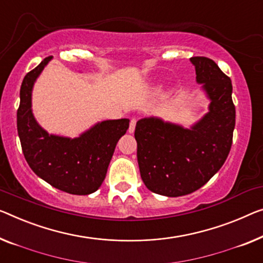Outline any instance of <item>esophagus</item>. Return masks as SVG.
Here are the masks:
<instances>
[{"mask_svg":"<svg viewBox=\"0 0 263 263\" xmlns=\"http://www.w3.org/2000/svg\"><path fill=\"white\" fill-rule=\"evenodd\" d=\"M136 124H137V120H136L135 118L130 120V126H128V132H130V133H133V132H135Z\"/></svg>","mask_w":263,"mask_h":263,"instance_id":"34e87169","label":"esophagus"}]
</instances>
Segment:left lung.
I'll use <instances>...</instances> for the list:
<instances>
[{
  "label": "left lung",
  "mask_w": 263,
  "mask_h": 263,
  "mask_svg": "<svg viewBox=\"0 0 263 263\" xmlns=\"http://www.w3.org/2000/svg\"><path fill=\"white\" fill-rule=\"evenodd\" d=\"M196 79L211 104L191 130L145 118L136 125L137 158L145 185L155 194L178 197L198 190L221 169L233 144L235 105L232 80L205 57L190 59Z\"/></svg>",
  "instance_id": "obj_1"
}]
</instances>
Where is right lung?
<instances>
[{
  "label": "right lung",
  "mask_w": 263,
  "mask_h": 263,
  "mask_svg": "<svg viewBox=\"0 0 263 263\" xmlns=\"http://www.w3.org/2000/svg\"><path fill=\"white\" fill-rule=\"evenodd\" d=\"M52 57L26 74L20 89L17 132L30 169L57 189L72 195H88L103 184L116 145L128 128V119L106 120L79 138L48 135L31 113V88Z\"/></svg>",
  "instance_id": "add662e5"
}]
</instances>
